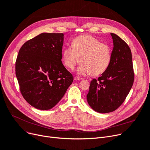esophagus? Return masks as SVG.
Segmentation results:
<instances>
[{
	"label": "esophagus",
	"mask_w": 150,
	"mask_h": 150,
	"mask_svg": "<svg viewBox=\"0 0 150 150\" xmlns=\"http://www.w3.org/2000/svg\"><path fill=\"white\" fill-rule=\"evenodd\" d=\"M82 80L81 78H79L78 76H75L74 77V80L75 81H78V80Z\"/></svg>",
	"instance_id": "obj_1"
}]
</instances>
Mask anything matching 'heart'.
Wrapping results in <instances>:
<instances>
[{
    "instance_id": "b5f03b06",
    "label": "heart",
    "mask_w": 150,
    "mask_h": 150,
    "mask_svg": "<svg viewBox=\"0 0 150 150\" xmlns=\"http://www.w3.org/2000/svg\"><path fill=\"white\" fill-rule=\"evenodd\" d=\"M72 47H66L62 54V62L67 68L73 69L81 62L77 73L93 76L102 74L108 68L112 58L111 48L95 37L89 35L78 36L72 41Z\"/></svg>"
}]
</instances>
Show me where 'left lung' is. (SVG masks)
Masks as SVG:
<instances>
[{
	"label": "left lung",
	"mask_w": 150,
	"mask_h": 150,
	"mask_svg": "<svg viewBox=\"0 0 150 150\" xmlns=\"http://www.w3.org/2000/svg\"><path fill=\"white\" fill-rule=\"evenodd\" d=\"M113 50L110 64L98 79H93L89 86L87 101L99 113L112 112L125 101L132 88L134 74L132 54L128 44L114 33Z\"/></svg>",
	"instance_id": "left-lung-1"
}]
</instances>
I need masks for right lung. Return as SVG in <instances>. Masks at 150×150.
Listing matches in <instances>:
<instances>
[{
    "instance_id": "right-lung-1",
    "label": "right lung",
    "mask_w": 150,
    "mask_h": 150,
    "mask_svg": "<svg viewBox=\"0 0 150 150\" xmlns=\"http://www.w3.org/2000/svg\"><path fill=\"white\" fill-rule=\"evenodd\" d=\"M63 33H42L21 47L16 61L23 97L34 108L49 110L56 105L74 77L62 64Z\"/></svg>"
}]
</instances>
